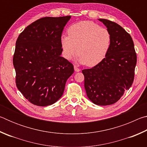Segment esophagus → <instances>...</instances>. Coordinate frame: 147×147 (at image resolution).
Instances as JSON below:
<instances>
[{
	"label": "esophagus",
	"instance_id": "1",
	"mask_svg": "<svg viewBox=\"0 0 147 147\" xmlns=\"http://www.w3.org/2000/svg\"><path fill=\"white\" fill-rule=\"evenodd\" d=\"M74 71H75V72H79V71H80V69L79 68H78V67L77 66H76V65H74Z\"/></svg>",
	"mask_w": 147,
	"mask_h": 147
}]
</instances>
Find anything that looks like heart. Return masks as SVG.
Instances as JSON below:
<instances>
[{
  "label": "heart",
  "instance_id": "obj_1",
  "mask_svg": "<svg viewBox=\"0 0 147 147\" xmlns=\"http://www.w3.org/2000/svg\"><path fill=\"white\" fill-rule=\"evenodd\" d=\"M69 36H62L64 56L71 59L78 53L80 63L93 67L103 60L110 48L111 36L108 29L92 21H83L71 25Z\"/></svg>",
  "mask_w": 147,
  "mask_h": 147
}]
</instances>
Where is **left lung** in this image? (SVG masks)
<instances>
[{
    "mask_svg": "<svg viewBox=\"0 0 147 147\" xmlns=\"http://www.w3.org/2000/svg\"><path fill=\"white\" fill-rule=\"evenodd\" d=\"M111 34L110 48L102 61L84 69V88L92 102L99 106L117 102L132 85L137 56L130 35L109 20L98 19Z\"/></svg>",
    "mask_w": 147,
    "mask_h": 147,
    "instance_id": "obj_1",
    "label": "left lung"
}]
</instances>
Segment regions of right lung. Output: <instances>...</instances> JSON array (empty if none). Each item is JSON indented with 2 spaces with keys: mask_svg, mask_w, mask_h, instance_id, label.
Here are the masks:
<instances>
[{
  "mask_svg": "<svg viewBox=\"0 0 147 147\" xmlns=\"http://www.w3.org/2000/svg\"><path fill=\"white\" fill-rule=\"evenodd\" d=\"M71 17L37 20L17 39L13 59L16 86L34 105L47 106L58 101L74 73L73 64L61 56V34Z\"/></svg>",
  "mask_w": 147,
  "mask_h": 147,
  "instance_id": "1",
  "label": "right lung"
}]
</instances>
